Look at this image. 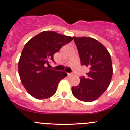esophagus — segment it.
<instances>
[{"label": "esophagus", "instance_id": "34e87169", "mask_svg": "<svg viewBox=\"0 0 130 130\" xmlns=\"http://www.w3.org/2000/svg\"><path fill=\"white\" fill-rule=\"evenodd\" d=\"M72 75H73V74H72V73H68V76H71Z\"/></svg>", "mask_w": 130, "mask_h": 130}]
</instances>
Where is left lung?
Masks as SVG:
<instances>
[{
	"label": "left lung",
	"mask_w": 130,
	"mask_h": 130,
	"mask_svg": "<svg viewBox=\"0 0 130 130\" xmlns=\"http://www.w3.org/2000/svg\"><path fill=\"white\" fill-rule=\"evenodd\" d=\"M82 65L89 68L87 77L80 78V83L72 87V93L78 100L92 102L99 98L107 89L112 76L111 57L107 48L90 37H73Z\"/></svg>",
	"instance_id": "left-lung-1"
}]
</instances>
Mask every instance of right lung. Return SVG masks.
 Wrapping results in <instances>:
<instances>
[{
	"label": "right lung",
	"instance_id": "right-lung-1",
	"mask_svg": "<svg viewBox=\"0 0 130 130\" xmlns=\"http://www.w3.org/2000/svg\"><path fill=\"white\" fill-rule=\"evenodd\" d=\"M73 37L52 31H44L31 38L24 45L18 63L22 84L29 95L37 99H45L56 93L61 79L67 76L45 67L54 61L53 55Z\"/></svg>",
	"mask_w": 130,
	"mask_h": 130
}]
</instances>
